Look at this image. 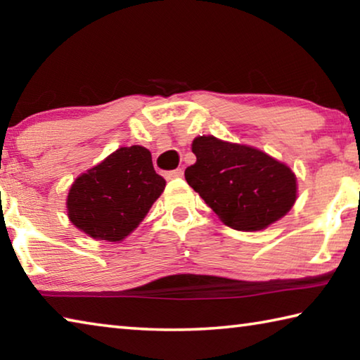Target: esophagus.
Instances as JSON below:
<instances>
[{
    "instance_id": "34e87169",
    "label": "esophagus",
    "mask_w": 360,
    "mask_h": 360,
    "mask_svg": "<svg viewBox=\"0 0 360 360\" xmlns=\"http://www.w3.org/2000/svg\"><path fill=\"white\" fill-rule=\"evenodd\" d=\"M182 174H184V172H182L181 168H178V169H173V172H168V173H165L167 179H178V178H182Z\"/></svg>"
}]
</instances>
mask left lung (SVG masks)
I'll list each match as a JSON object with an SVG mask.
<instances>
[{"mask_svg":"<svg viewBox=\"0 0 360 360\" xmlns=\"http://www.w3.org/2000/svg\"><path fill=\"white\" fill-rule=\"evenodd\" d=\"M197 162L186 181L219 219L235 230H262L288 214L297 200L292 169L251 146L216 136L193 139Z\"/></svg>","mask_w":360,"mask_h":360,"instance_id":"1","label":"left lung"}]
</instances>
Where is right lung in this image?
I'll list each match as a JSON object with an SVG mask.
<instances>
[{
	"instance_id": "right-lung-1",
	"label": "right lung",
	"mask_w": 360,
	"mask_h": 360,
	"mask_svg": "<svg viewBox=\"0 0 360 360\" xmlns=\"http://www.w3.org/2000/svg\"><path fill=\"white\" fill-rule=\"evenodd\" d=\"M165 184L148 149L119 148L72 182L68 217L95 240L122 241L146 217Z\"/></svg>"
}]
</instances>
